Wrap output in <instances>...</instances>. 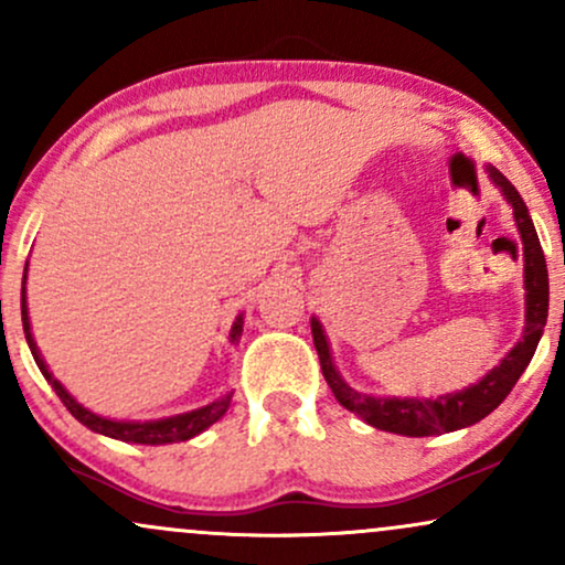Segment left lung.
<instances>
[{"label": "left lung", "mask_w": 565, "mask_h": 565, "mask_svg": "<svg viewBox=\"0 0 565 565\" xmlns=\"http://www.w3.org/2000/svg\"><path fill=\"white\" fill-rule=\"evenodd\" d=\"M491 180L502 188L504 199L512 204V215H515L518 231H521L523 242V278H526V329H523V340L510 350L502 359V364L491 369L478 385L468 387V391H459L451 395H438L433 398H374V395H364L353 387H348L342 382L340 374L332 364V355H329L327 337L319 321H310V332H313L316 350H319L321 372L323 380L332 387L334 398L340 401L348 412H355L359 417H364L372 427L380 430L398 433V436L408 438H423V436H438V433H451L459 427H468L481 423L486 414H491L494 408L508 398V393L515 387L518 377L523 374V369L529 366L531 355H534L536 345H540V337L544 332V323H547V305H550V284H547V263H544V252L536 236L534 223H531L526 204H523L521 193L515 191V185L504 178L502 172L489 167Z\"/></svg>", "instance_id": "obj_1"}]
</instances>
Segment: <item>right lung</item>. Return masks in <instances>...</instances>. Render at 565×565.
Masks as SVG:
<instances>
[{
    "mask_svg": "<svg viewBox=\"0 0 565 565\" xmlns=\"http://www.w3.org/2000/svg\"><path fill=\"white\" fill-rule=\"evenodd\" d=\"M25 268H29V263H25ZM25 284V278H23ZM21 316H23V332H25V342H29L31 348V355H34L39 372L44 374V380L53 385V391L57 393V398L63 401V406L68 408L71 414H74L76 419H79L82 425H87L89 430L95 433H103V436L108 438H116V440H127V444H146V446H159V444H178V440H188L193 436H199L201 430H206L212 423H217L220 417H223L225 412H228L231 406V395H223V398L215 401V404L204 406V408H196V412H188V414H178V417H167V419H153V423H114V419H106V417H97V414L87 412L82 404H76L74 398L66 393V387L57 382L53 374H50L47 364H44V359L39 355L36 350V342L34 337H31V323H29V308H25V287L21 291ZM244 332V319L238 316L236 323H233L231 329V342H238V337Z\"/></svg>",
    "mask_w": 565,
    "mask_h": 565,
    "instance_id": "right-lung-1",
    "label": "right lung"
}]
</instances>
